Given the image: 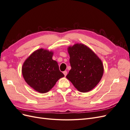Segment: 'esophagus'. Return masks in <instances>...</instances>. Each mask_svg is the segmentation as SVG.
<instances>
[{"instance_id":"esophagus-1","label":"esophagus","mask_w":130,"mask_h":130,"mask_svg":"<svg viewBox=\"0 0 130 130\" xmlns=\"http://www.w3.org/2000/svg\"><path fill=\"white\" fill-rule=\"evenodd\" d=\"M63 74L64 75V76H66L67 75V71H64L63 72Z\"/></svg>"}]
</instances>
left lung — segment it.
I'll use <instances>...</instances> for the list:
<instances>
[{
  "instance_id": "obj_1",
  "label": "left lung",
  "mask_w": 130,
  "mask_h": 130,
  "mask_svg": "<svg viewBox=\"0 0 130 130\" xmlns=\"http://www.w3.org/2000/svg\"><path fill=\"white\" fill-rule=\"evenodd\" d=\"M71 69L66 77L78 91L86 93L99 84L104 73L101 60L86 45L77 43L69 46Z\"/></svg>"
}]
</instances>
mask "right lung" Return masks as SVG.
I'll use <instances>...</instances> for the list:
<instances>
[{"mask_svg":"<svg viewBox=\"0 0 130 130\" xmlns=\"http://www.w3.org/2000/svg\"><path fill=\"white\" fill-rule=\"evenodd\" d=\"M53 52L41 48L34 52L23 63L22 72L25 81L39 93L48 92L64 76L57 62L53 60Z\"/></svg>","mask_w":130,"mask_h":130,"instance_id":"add662e5","label":"right lung"}]
</instances>
